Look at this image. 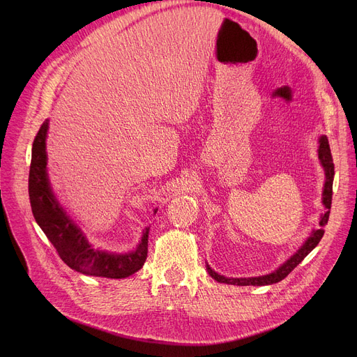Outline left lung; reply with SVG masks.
I'll return each instance as SVG.
<instances>
[{
  "label": "left lung",
  "instance_id": "obj_1",
  "mask_svg": "<svg viewBox=\"0 0 357 357\" xmlns=\"http://www.w3.org/2000/svg\"><path fill=\"white\" fill-rule=\"evenodd\" d=\"M318 158L321 160V165L324 166L326 171V183H324V191H323V204L324 207L327 208V211L321 215L320 220V229L312 231V234L307 238V241L304 243V246L299 249L291 259H288L285 264L280 266L278 271L265 275V276H257V278H226L222 275H218L217 272H214L208 265H207V271L211 275V278H214L217 282L221 284H229V285H240V287H248V285H253V287H260V285H271V284H276L279 280L285 279L301 261L308 256V253L320 243V240L324 236V230L323 227L328 222V217H330V208H331V199H333V178H334V163H333V156H331V150H330V144H328V139L326 136H321L320 139V147H318Z\"/></svg>",
  "mask_w": 357,
  "mask_h": 357
}]
</instances>
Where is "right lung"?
<instances>
[{"label":"right lung","instance_id":"1","mask_svg":"<svg viewBox=\"0 0 357 357\" xmlns=\"http://www.w3.org/2000/svg\"><path fill=\"white\" fill-rule=\"evenodd\" d=\"M47 127V121L40 126L31 149L29 197L34 220L70 269L84 275L111 279H121L133 275L146 261L149 229H146L139 248L131 253H109L96 250L89 245L81 229L66 215L50 190L46 172Z\"/></svg>","mask_w":357,"mask_h":357}]
</instances>
